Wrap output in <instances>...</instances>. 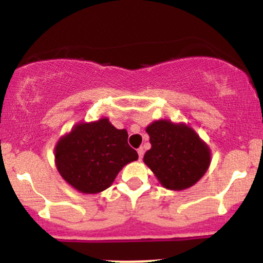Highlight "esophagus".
Returning a JSON list of instances; mask_svg holds the SVG:
<instances>
[{"label": "esophagus", "instance_id": "esophagus-1", "mask_svg": "<svg viewBox=\"0 0 263 263\" xmlns=\"http://www.w3.org/2000/svg\"><path fill=\"white\" fill-rule=\"evenodd\" d=\"M137 153H138V158L142 159V158H143V155H144V149L142 148V147H140V148L137 149Z\"/></svg>", "mask_w": 263, "mask_h": 263}]
</instances>
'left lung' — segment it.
<instances>
[{"label":"left lung","instance_id":"8db88e82","mask_svg":"<svg viewBox=\"0 0 263 263\" xmlns=\"http://www.w3.org/2000/svg\"><path fill=\"white\" fill-rule=\"evenodd\" d=\"M152 144L143 161L164 188H190L210 165V148L185 123L158 120L147 126Z\"/></svg>","mask_w":263,"mask_h":263}]
</instances>
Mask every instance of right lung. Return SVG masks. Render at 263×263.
Listing matches in <instances>:
<instances>
[{
    "instance_id": "1",
    "label": "right lung",
    "mask_w": 263,
    "mask_h": 263,
    "mask_svg": "<svg viewBox=\"0 0 263 263\" xmlns=\"http://www.w3.org/2000/svg\"><path fill=\"white\" fill-rule=\"evenodd\" d=\"M127 138V131L117 129L107 117L78 123L57 143V170L80 193H100L112 184L123 165L138 158Z\"/></svg>"
}]
</instances>
